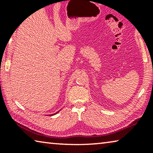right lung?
Instances as JSON below:
<instances>
[{"label": "right lung", "mask_w": 153, "mask_h": 153, "mask_svg": "<svg viewBox=\"0 0 153 153\" xmlns=\"http://www.w3.org/2000/svg\"><path fill=\"white\" fill-rule=\"evenodd\" d=\"M52 115H53V114H52ZM53 115H54V114H53Z\"/></svg>", "instance_id": "obj_1"}]
</instances>
